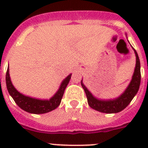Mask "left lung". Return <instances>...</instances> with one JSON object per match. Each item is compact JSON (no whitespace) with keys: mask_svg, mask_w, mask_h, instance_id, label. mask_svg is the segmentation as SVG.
<instances>
[{"mask_svg":"<svg viewBox=\"0 0 148 148\" xmlns=\"http://www.w3.org/2000/svg\"><path fill=\"white\" fill-rule=\"evenodd\" d=\"M134 53H135L136 57V63L135 70L133 73V77H132V80L125 92L117 99H113V100H99V99H96L87 90L82 80L81 84L85 91L87 98V102L90 108L99 111V112H101V113H116L123 110L128 104H130V101L133 100L136 94L138 92L141 82L140 61H139L138 56L135 49H134Z\"/></svg>","mask_w":148,"mask_h":148,"instance_id":"1","label":"left lung"}]
</instances>
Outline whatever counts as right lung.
<instances>
[{
    "mask_svg": "<svg viewBox=\"0 0 148 148\" xmlns=\"http://www.w3.org/2000/svg\"><path fill=\"white\" fill-rule=\"evenodd\" d=\"M9 71L10 69L8 66L6 74V83L8 92L19 108L26 112L33 114H43L58 108L72 75V74H70L65 79H64L57 92L49 100H40L26 96L18 92L12 84Z\"/></svg>",
    "mask_w": 148,
    "mask_h": 148,
    "instance_id": "add662e5",
    "label": "right lung"
}]
</instances>
